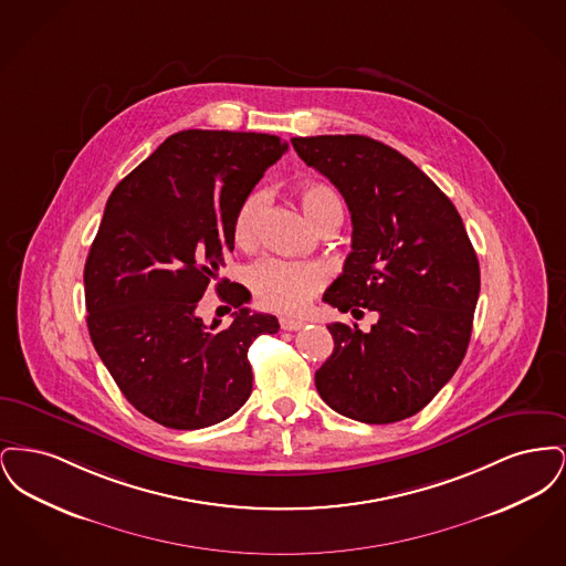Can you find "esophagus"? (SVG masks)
Masks as SVG:
<instances>
[{"label": "esophagus", "instance_id": "obj_1", "mask_svg": "<svg viewBox=\"0 0 566 566\" xmlns=\"http://www.w3.org/2000/svg\"><path fill=\"white\" fill-rule=\"evenodd\" d=\"M303 321H296V318H289V316H282L280 318V326L284 328V331H298L301 326H303Z\"/></svg>", "mask_w": 566, "mask_h": 566}]
</instances>
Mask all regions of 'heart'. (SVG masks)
<instances>
[{
  "label": "heart",
  "mask_w": 566,
  "mask_h": 566,
  "mask_svg": "<svg viewBox=\"0 0 566 566\" xmlns=\"http://www.w3.org/2000/svg\"><path fill=\"white\" fill-rule=\"evenodd\" d=\"M296 201L303 214L321 231L333 222H342L344 203L337 190L324 182H307L296 189ZM268 208V192H250L233 216L231 235L240 250H252L259 242V224ZM248 289L256 301L275 312H301L312 296L326 284V270L314 261L263 259L245 273Z\"/></svg>",
  "instance_id": "obj_1"
}]
</instances>
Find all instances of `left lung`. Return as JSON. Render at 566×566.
<instances>
[{"instance_id":"1","label":"left lung","mask_w":566,"mask_h":566,"mask_svg":"<svg viewBox=\"0 0 566 566\" xmlns=\"http://www.w3.org/2000/svg\"><path fill=\"white\" fill-rule=\"evenodd\" d=\"M296 155L348 203L352 252L324 301L377 312L326 328L335 348L316 371L337 413L390 424L418 413L457 374L473 328L480 263L454 203L395 148L367 135L293 137Z\"/></svg>"}]
</instances>
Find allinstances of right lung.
<instances>
[{"instance_id": "1", "label": "right lung", "mask_w": 566, "mask_h": 566, "mask_svg": "<svg viewBox=\"0 0 566 566\" xmlns=\"http://www.w3.org/2000/svg\"><path fill=\"white\" fill-rule=\"evenodd\" d=\"M286 148L277 135L180 132L109 195L84 265L86 324L125 399L167 429L233 416L252 392L250 344L280 328L229 280L217 292L233 324L206 327L196 305L233 252L238 208Z\"/></svg>"}]
</instances>
